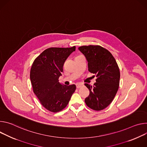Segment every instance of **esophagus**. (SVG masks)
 Segmentation results:
<instances>
[{"instance_id":"34e87169","label":"esophagus","mask_w":147,"mask_h":147,"mask_svg":"<svg viewBox=\"0 0 147 147\" xmlns=\"http://www.w3.org/2000/svg\"><path fill=\"white\" fill-rule=\"evenodd\" d=\"M82 86H83V85L81 84H76V86L77 88H80L82 87Z\"/></svg>"}]
</instances>
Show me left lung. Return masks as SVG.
<instances>
[{"instance_id": "1", "label": "left lung", "mask_w": 147, "mask_h": 147, "mask_svg": "<svg viewBox=\"0 0 147 147\" xmlns=\"http://www.w3.org/2000/svg\"><path fill=\"white\" fill-rule=\"evenodd\" d=\"M78 50L85 57L88 70L97 78L85 102L90 109L99 111L106 108L115 97L119 86L120 74L116 59L106 49L99 45L82 46Z\"/></svg>"}]
</instances>
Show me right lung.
I'll use <instances>...</instances> for the list:
<instances>
[{"label": "right lung", "mask_w": 147, "mask_h": 147, "mask_svg": "<svg viewBox=\"0 0 147 147\" xmlns=\"http://www.w3.org/2000/svg\"><path fill=\"white\" fill-rule=\"evenodd\" d=\"M75 48V46L49 48L32 65L30 80L34 93L41 105L51 112H58L66 107L76 89L75 85H62L58 80L65 61Z\"/></svg>", "instance_id": "1"}]
</instances>
